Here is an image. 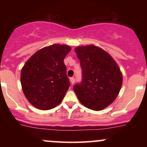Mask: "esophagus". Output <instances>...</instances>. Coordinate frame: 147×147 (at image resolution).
Returning <instances> with one entry per match:
<instances>
[{
  "instance_id": "obj_1",
  "label": "esophagus",
  "mask_w": 147,
  "mask_h": 147,
  "mask_svg": "<svg viewBox=\"0 0 147 147\" xmlns=\"http://www.w3.org/2000/svg\"><path fill=\"white\" fill-rule=\"evenodd\" d=\"M70 84H71L72 85H73L74 83H75V78H74V77H71V78L70 79Z\"/></svg>"
}]
</instances>
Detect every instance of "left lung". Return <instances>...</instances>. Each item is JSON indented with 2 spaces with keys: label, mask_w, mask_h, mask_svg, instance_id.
Listing matches in <instances>:
<instances>
[{
  "label": "left lung",
  "mask_w": 147,
  "mask_h": 147,
  "mask_svg": "<svg viewBox=\"0 0 147 147\" xmlns=\"http://www.w3.org/2000/svg\"><path fill=\"white\" fill-rule=\"evenodd\" d=\"M80 60L82 81L74 86L79 102L88 109L101 111L113 102L122 85V74L108 52L94 45L75 49Z\"/></svg>",
  "instance_id": "1"
}]
</instances>
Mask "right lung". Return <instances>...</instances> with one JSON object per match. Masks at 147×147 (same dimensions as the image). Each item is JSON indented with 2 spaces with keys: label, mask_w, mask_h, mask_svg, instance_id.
Masks as SVG:
<instances>
[{
  "label": "right lung",
  "mask_w": 147,
  "mask_h": 147,
  "mask_svg": "<svg viewBox=\"0 0 147 147\" xmlns=\"http://www.w3.org/2000/svg\"><path fill=\"white\" fill-rule=\"evenodd\" d=\"M70 50L67 45L45 47L23 65L22 89L27 99L36 109L50 110L58 106L65 97L70 82L63 59Z\"/></svg>",
  "instance_id": "add662e5"
}]
</instances>
